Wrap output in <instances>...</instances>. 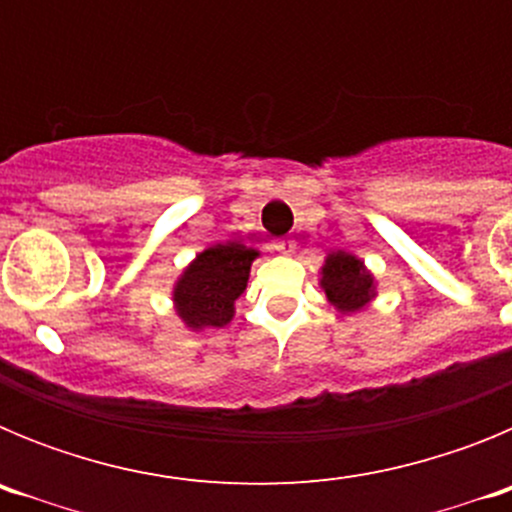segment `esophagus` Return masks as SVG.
I'll use <instances>...</instances> for the list:
<instances>
[{
  "label": "esophagus",
  "instance_id": "esophagus-1",
  "mask_svg": "<svg viewBox=\"0 0 512 512\" xmlns=\"http://www.w3.org/2000/svg\"><path fill=\"white\" fill-rule=\"evenodd\" d=\"M274 251L289 256V253H295V241L292 238H279V241H274Z\"/></svg>",
  "mask_w": 512,
  "mask_h": 512
}]
</instances>
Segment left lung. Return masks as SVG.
<instances>
[{
    "label": "left lung",
    "mask_w": 512,
    "mask_h": 512,
    "mask_svg": "<svg viewBox=\"0 0 512 512\" xmlns=\"http://www.w3.org/2000/svg\"><path fill=\"white\" fill-rule=\"evenodd\" d=\"M320 284L341 312L361 310L374 297V277L364 269V261L346 251L328 253Z\"/></svg>",
    "instance_id": "obj_1"
}]
</instances>
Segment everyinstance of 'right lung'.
Returning <instances> with one entry per match:
<instances>
[{
	"instance_id": "obj_1",
	"label": "right lung",
	"mask_w": 512,
	"mask_h": 512,
	"mask_svg": "<svg viewBox=\"0 0 512 512\" xmlns=\"http://www.w3.org/2000/svg\"><path fill=\"white\" fill-rule=\"evenodd\" d=\"M256 256V248L217 243L184 269L174 287V302L187 328H223L233 320V305L246 289Z\"/></svg>"
}]
</instances>
